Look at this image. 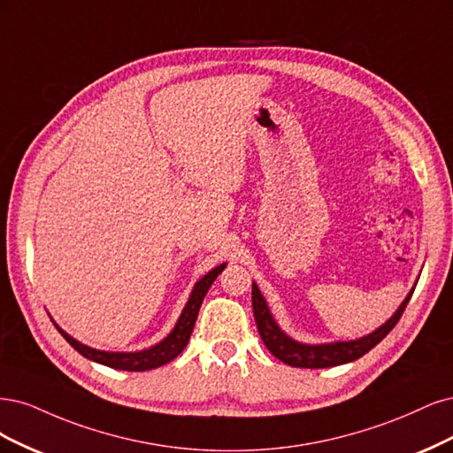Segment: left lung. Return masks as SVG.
<instances>
[{"label": "left lung", "mask_w": 453, "mask_h": 453, "mask_svg": "<svg viewBox=\"0 0 453 453\" xmlns=\"http://www.w3.org/2000/svg\"><path fill=\"white\" fill-rule=\"evenodd\" d=\"M418 284V282H416ZM414 294V288L408 291L404 301L399 304V309L393 312V316L372 333L365 334V337L354 341H334V342H322V344H306L291 339L282 327L276 324L274 316L269 311V304L256 282H252V306H254V318L257 324V331L261 341L265 342L269 352L284 361L289 367H301V369H326V367H337L349 361H356L372 349L380 342L386 334L395 327L399 318L403 316L408 301Z\"/></svg>", "instance_id": "8db88e82"}]
</instances>
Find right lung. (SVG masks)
<instances>
[{"label": "right lung", "mask_w": 453, "mask_h": 453, "mask_svg": "<svg viewBox=\"0 0 453 453\" xmlns=\"http://www.w3.org/2000/svg\"><path fill=\"white\" fill-rule=\"evenodd\" d=\"M226 265L227 264H220L218 267L211 269L205 276H201V279L194 284L192 294H189L184 309L177 319V324H174V327L171 329L167 337L150 348L139 349V352H107V349H97L92 346H86V344L79 342L77 339H73L69 333H65L60 326L54 322V319L52 322H54L56 329L62 333V337L86 359L101 363L111 369H119V371L141 372V371L157 369V367H162V365L173 361L186 348V344L189 341V334H192V331H194L201 303H203V299H205L212 282L216 280V276L226 269Z\"/></svg>", "instance_id": "1"}]
</instances>
